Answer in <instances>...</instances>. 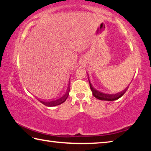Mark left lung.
Masks as SVG:
<instances>
[{"label": "left lung", "instance_id": "1", "mask_svg": "<svg viewBox=\"0 0 151 151\" xmlns=\"http://www.w3.org/2000/svg\"><path fill=\"white\" fill-rule=\"evenodd\" d=\"M88 81H89V79H88ZM89 84H90V88L91 89L92 92H93V96L95 97V98L98 99H99V100H101V101H112L117 100V99L121 98V97L122 95H123V94L125 93V92L127 91L128 88H129V86H127V87L125 88L124 91H121V93H116V94H105V93H102V92H100V91L96 90L95 88H94L93 87V86H92V85L91 84L90 81H89Z\"/></svg>", "mask_w": 151, "mask_h": 151}]
</instances>
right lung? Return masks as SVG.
<instances>
[{
    "label": "right lung",
    "mask_w": 151,
    "mask_h": 151,
    "mask_svg": "<svg viewBox=\"0 0 151 151\" xmlns=\"http://www.w3.org/2000/svg\"><path fill=\"white\" fill-rule=\"evenodd\" d=\"M69 91H70V86H69V85H68L67 91H66V93L64 94V95L61 97V98L58 99H57V100L54 101L46 102V101H42L40 100H39V101L41 103H42L43 104H45V105L48 106H54L56 105H58V104H62L66 100V99H67V97L68 96V94H69Z\"/></svg>",
    "instance_id": "add662e5"
}]
</instances>
